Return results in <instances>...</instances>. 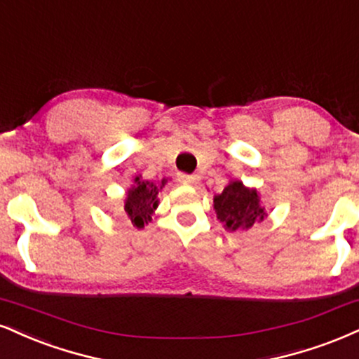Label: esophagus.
I'll use <instances>...</instances> for the list:
<instances>
[{
    "label": "esophagus",
    "instance_id": "esophagus-1",
    "mask_svg": "<svg viewBox=\"0 0 359 359\" xmlns=\"http://www.w3.org/2000/svg\"><path fill=\"white\" fill-rule=\"evenodd\" d=\"M198 180L197 175H192V174H179V182L182 184H196Z\"/></svg>",
    "mask_w": 359,
    "mask_h": 359
}]
</instances>
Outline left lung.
<instances>
[{"label": "left lung", "mask_w": 359, "mask_h": 359, "mask_svg": "<svg viewBox=\"0 0 359 359\" xmlns=\"http://www.w3.org/2000/svg\"><path fill=\"white\" fill-rule=\"evenodd\" d=\"M214 209L219 221L229 231L252 227L254 222L262 221L266 215L259 205L257 192L245 189L243 182L229 184L222 194L215 196Z\"/></svg>", "instance_id": "8db88e82"}]
</instances>
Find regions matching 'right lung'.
Returning <instances> with one entry per match:
<instances>
[{"label":"right lung","mask_w":359,"mask_h":359,"mask_svg":"<svg viewBox=\"0 0 359 359\" xmlns=\"http://www.w3.org/2000/svg\"><path fill=\"white\" fill-rule=\"evenodd\" d=\"M135 185L132 191H128L127 202H125V214L130 219L133 226L142 229L152 219L154 209H157V196H158V185L149 180H140L137 177Z\"/></svg>","instance_id":"obj_1"}]
</instances>
